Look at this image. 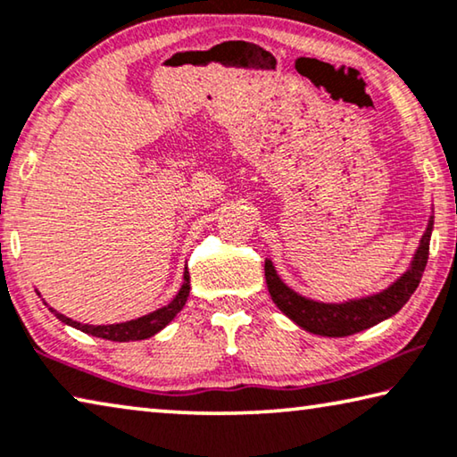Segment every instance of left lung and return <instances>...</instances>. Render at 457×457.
Here are the masks:
<instances>
[{
  "instance_id": "8db88e82",
  "label": "left lung",
  "mask_w": 457,
  "mask_h": 457,
  "mask_svg": "<svg viewBox=\"0 0 457 457\" xmlns=\"http://www.w3.org/2000/svg\"><path fill=\"white\" fill-rule=\"evenodd\" d=\"M433 230V219L427 224V230L412 259L411 270L396 279L388 290L374 294L370 298L343 302V304H322V302L308 300L292 292L273 270L271 262H265V282L271 294V300L287 319L308 333L322 337H347L370 328L386 320L403 308L423 278L427 259H429V241Z\"/></svg>"
}]
</instances>
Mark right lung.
Masks as SVG:
<instances>
[{"mask_svg": "<svg viewBox=\"0 0 457 457\" xmlns=\"http://www.w3.org/2000/svg\"><path fill=\"white\" fill-rule=\"evenodd\" d=\"M187 296H189V271L184 273V286L179 287L178 296H175L170 304L159 308V311L151 312V314H145V317H140V319L120 322V325H100V327L81 325V322H77L73 319L62 317L61 312L53 311V308L51 311L57 314V319L65 322V325H71L87 335L102 337V339H108V341H120V343L122 341H140V339H149V337L159 333L165 325H170L175 314L184 308Z\"/></svg>", "mask_w": 457, "mask_h": 457, "instance_id": "obj_1", "label": "right lung"}]
</instances>
